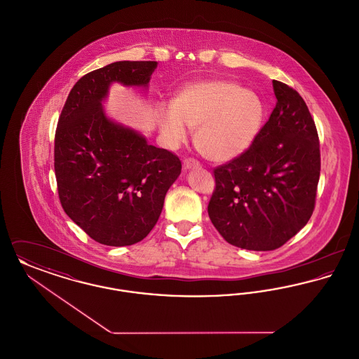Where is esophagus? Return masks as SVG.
<instances>
[{"label":"esophagus","mask_w":359,"mask_h":359,"mask_svg":"<svg viewBox=\"0 0 359 359\" xmlns=\"http://www.w3.org/2000/svg\"><path fill=\"white\" fill-rule=\"evenodd\" d=\"M183 168L188 171V170H199L201 168V164L195 160H191V158H186L183 161Z\"/></svg>","instance_id":"34e87169"}]
</instances>
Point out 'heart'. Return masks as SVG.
Returning a JSON list of instances; mask_svg holds the SVG:
<instances>
[{"mask_svg":"<svg viewBox=\"0 0 359 359\" xmlns=\"http://www.w3.org/2000/svg\"><path fill=\"white\" fill-rule=\"evenodd\" d=\"M264 113L255 91L227 79H205L182 87L172 106H160L157 123L171 144L184 141L189 128H195L198 151L211 161L226 163L253 144Z\"/></svg>","mask_w":359,"mask_h":359,"instance_id":"b5f03b06","label":"heart"}]
</instances>
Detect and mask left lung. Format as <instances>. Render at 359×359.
I'll return each instance as SVG.
<instances>
[{
    "instance_id": "obj_1",
    "label": "left lung",
    "mask_w": 359,
    "mask_h": 359,
    "mask_svg": "<svg viewBox=\"0 0 359 359\" xmlns=\"http://www.w3.org/2000/svg\"><path fill=\"white\" fill-rule=\"evenodd\" d=\"M276 107L253 144L214 170L208 217L229 243L266 252L307 224L320 176L319 137L300 94L273 81Z\"/></svg>"
}]
</instances>
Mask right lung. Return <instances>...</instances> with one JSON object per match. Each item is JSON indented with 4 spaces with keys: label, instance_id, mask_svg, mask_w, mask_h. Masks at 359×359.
Segmentation results:
<instances>
[{
    "label": "right lung",
    "instance_id": "right-lung-1",
    "mask_svg": "<svg viewBox=\"0 0 359 359\" xmlns=\"http://www.w3.org/2000/svg\"><path fill=\"white\" fill-rule=\"evenodd\" d=\"M157 62H116L71 88L55 133V176L63 210L90 238L128 246L145 238L182 172L176 154L110 120L102 101L114 82L148 87Z\"/></svg>",
    "mask_w": 359,
    "mask_h": 359
}]
</instances>
